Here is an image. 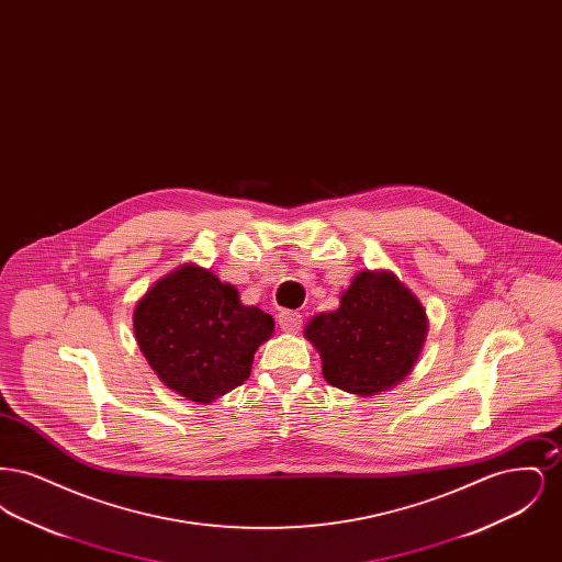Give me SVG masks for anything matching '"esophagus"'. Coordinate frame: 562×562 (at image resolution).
<instances>
[{"label": "esophagus", "instance_id": "esophagus-1", "mask_svg": "<svg viewBox=\"0 0 562 562\" xmlns=\"http://www.w3.org/2000/svg\"><path fill=\"white\" fill-rule=\"evenodd\" d=\"M278 324H280V328H282L284 333H296V330L301 328V324H303V318H301V314H296V312H282V314L278 316Z\"/></svg>", "mask_w": 562, "mask_h": 562}]
</instances>
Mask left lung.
<instances>
[{
  "instance_id": "1",
  "label": "left lung",
  "mask_w": 562,
  "mask_h": 562,
  "mask_svg": "<svg viewBox=\"0 0 562 562\" xmlns=\"http://www.w3.org/2000/svg\"><path fill=\"white\" fill-rule=\"evenodd\" d=\"M429 321L422 301L387 269L358 271L335 312L305 324L324 379L356 396L392 390L422 356Z\"/></svg>"
}]
</instances>
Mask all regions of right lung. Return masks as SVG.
<instances>
[{
  "label": "right lung",
  "instance_id": "add662e5",
  "mask_svg": "<svg viewBox=\"0 0 562 562\" xmlns=\"http://www.w3.org/2000/svg\"><path fill=\"white\" fill-rule=\"evenodd\" d=\"M273 318L244 305L238 289L211 269L183 263L143 294L133 312L136 344L161 383L209 404L241 385Z\"/></svg>",
  "mask_w": 562,
  "mask_h": 562
}]
</instances>
